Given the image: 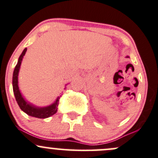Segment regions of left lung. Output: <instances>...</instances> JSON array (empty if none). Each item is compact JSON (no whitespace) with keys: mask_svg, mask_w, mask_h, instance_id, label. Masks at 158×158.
<instances>
[{"mask_svg":"<svg viewBox=\"0 0 158 158\" xmlns=\"http://www.w3.org/2000/svg\"><path fill=\"white\" fill-rule=\"evenodd\" d=\"M127 57H129V56H127Z\"/></svg>","mask_w":158,"mask_h":158,"instance_id":"1","label":"left lung"}]
</instances>
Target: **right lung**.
I'll return each mask as SVG.
<instances>
[{"instance_id": "1", "label": "right lung", "mask_w": 158, "mask_h": 158, "mask_svg": "<svg viewBox=\"0 0 158 158\" xmlns=\"http://www.w3.org/2000/svg\"><path fill=\"white\" fill-rule=\"evenodd\" d=\"M27 48H25L19 56V59H18V62L15 66L14 71H13V90L14 93L15 98H16V101L17 102L18 105L19 106L20 109L22 110L24 113L28 114L31 117H36V118L40 119H44L48 118V117H51V116L54 115L56 114L57 111V107L59 104V99L61 97L60 95L57 98L56 101H54L53 104H50L46 107H38V106L34 105L31 103L29 102L25 99L23 94H21L20 90H19V85H18V76H19V69H20L21 64L23 59V57L26 54Z\"/></svg>"}]
</instances>
